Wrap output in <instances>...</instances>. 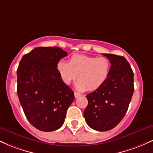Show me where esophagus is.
I'll return each mask as SVG.
<instances>
[{"instance_id": "esophagus-1", "label": "esophagus", "mask_w": 153, "mask_h": 153, "mask_svg": "<svg viewBox=\"0 0 153 153\" xmlns=\"http://www.w3.org/2000/svg\"><path fill=\"white\" fill-rule=\"evenodd\" d=\"M74 96H75V99H78V98H79L80 96H81V94H78V93H77V92H75L74 93Z\"/></svg>"}]
</instances>
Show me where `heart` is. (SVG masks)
<instances>
[{
  "label": "heart",
  "instance_id": "b5f03b06",
  "mask_svg": "<svg viewBox=\"0 0 153 153\" xmlns=\"http://www.w3.org/2000/svg\"><path fill=\"white\" fill-rule=\"evenodd\" d=\"M56 69L61 80L70 85L78 77L75 88L78 91H96L108 78L111 72L110 60L106 57H96L85 54H74L69 62L60 59Z\"/></svg>",
  "mask_w": 153,
  "mask_h": 153
}]
</instances>
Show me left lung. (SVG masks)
I'll use <instances>...</instances> for the list:
<instances>
[{
    "mask_svg": "<svg viewBox=\"0 0 153 153\" xmlns=\"http://www.w3.org/2000/svg\"><path fill=\"white\" fill-rule=\"evenodd\" d=\"M110 60L111 72L104 84L86 98L84 111L88 125L97 131L114 128L124 118L134 93V73L125 57L103 54Z\"/></svg>",
    "mask_w": 153,
    "mask_h": 153,
    "instance_id": "8db88e82",
    "label": "left lung"
}]
</instances>
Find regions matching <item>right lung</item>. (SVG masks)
<instances>
[{"instance_id": "1", "label": "right lung", "mask_w": 153, "mask_h": 153, "mask_svg": "<svg viewBox=\"0 0 153 153\" xmlns=\"http://www.w3.org/2000/svg\"><path fill=\"white\" fill-rule=\"evenodd\" d=\"M68 55L57 47H36L23 56L17 69V94L29 122L43 131L62 125L74 93L61 80L56 65Z\"/></svg>"}]
</instances>
